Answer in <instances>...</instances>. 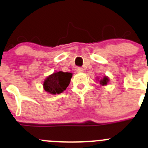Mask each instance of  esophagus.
I'll return each mask as SVG.
<instances>
[{"label":"esophagus","mask_w":148,"mask_h":148,"mask_svg":"<svg viewBox=\"0 0 148 148\" xmlns=\"http://www.w3.org/2000/svg\"><path fill=\"white\" fill-rule=\"evenodd\" d=\"M76 70H77V72H78V73L82 72V71H83V69L82 68V67H77V69H76Z\"/></svg>","instance_id":"obj_1"}]
</instances>
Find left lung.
Listing matches in <instances>:
<instances>
[{
	"instance_id": "obj_1",
	"label": "left lung",
	"mask_w": 148,
	"mask_h": 148,
	"mask_svg": "<svg viewBox=\"0 0 148 148\" xmlns=\"http://www.w3.org/2000/svg\"><path fill=\"white\" fill-rule=\"evenodd\" d=\"M99 82H100V84H101V85L104 86V85H106V84L108 83L109 79H108V77H106V76H105V77H103V79H100Z\"/></svg>"
}]
</instances>
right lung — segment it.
Returning a JSON list of instances; mask_svg holds the SVG:
<instances>
[{
  "instance_id": "right-lung-1",
  "label": "right lung",
  "mask_w": 148,
  "mask_h": 148,
  "mask_svg": "<svg viewBox=\"0 0 148 148\" xmlns=\"http://www.w3.org/2000/svg\"><path fill=\"white\" fill-rule=\"evenodd\" d=\"M71 77V73L56 71L45 79L43 83L44 90L50 94H60L68 87Z\"/></svg>"
}]
</instances>
